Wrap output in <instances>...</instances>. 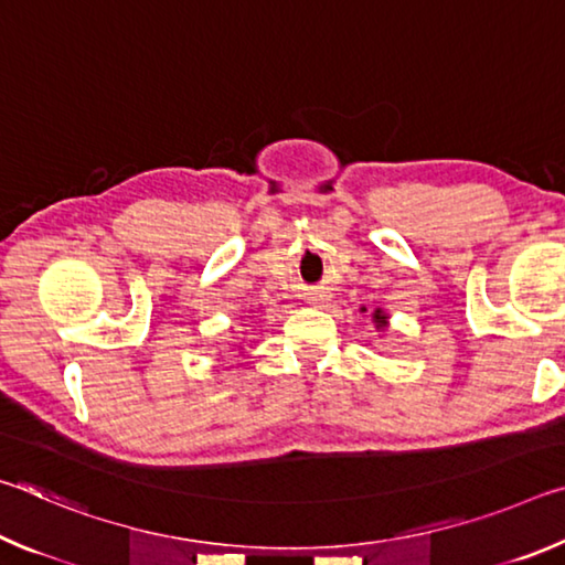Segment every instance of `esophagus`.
<instances>
[{
	"label": "esophagus",
	"instance_id": "obj_1",
	"mask_svg": "<svg viewBox=\"0 0 565 565\" xmlns=\"http://www.w3.org/2000/svg\"><path fill=\"white\" fill-rule=\"evenodd\" d=\"M309 303H311V306H323V303H329V294H323V291H319V294H309Z\"/></svg>",
	"mask_w": 565,
	"mask_h": 565
}]
</instances>
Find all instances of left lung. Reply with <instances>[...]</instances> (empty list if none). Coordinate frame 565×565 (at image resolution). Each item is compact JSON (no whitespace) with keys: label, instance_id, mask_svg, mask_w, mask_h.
Here are the masks:
<instances>
[{"label":"left lung","instance_id":"obj_1","mask_svg":"<svg viewBox=\"0 0 565 565\" xmlns=\"http://www.w3.org/2000/svg\"><path fill=\"white\" fill-rule=\"evenodd\" d=\"M366 311V309H363ZM371 319H374V327H376V331H386L388 329V313L384 311V309H376L374 313H371Z\"/></svg>","mask_w":565,"mask_h":565}]
</instances>
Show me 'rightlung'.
Instances as JSON below:
<instances>
[{
  "label": "right lung",
  "instance_id": "1",
  "mask_svg": "<svg viewBox=\"0 0 565 565\" xmlns=\"http://www.w3.org/2000/svg\"><path fill=\"white\" fill-rule=\"evenodd\" d=\"M238 349H242V351H244V347H238Z\"/></svg>",
  "mask_w": 565,
  "mask_h": 565
}]
</instances>
